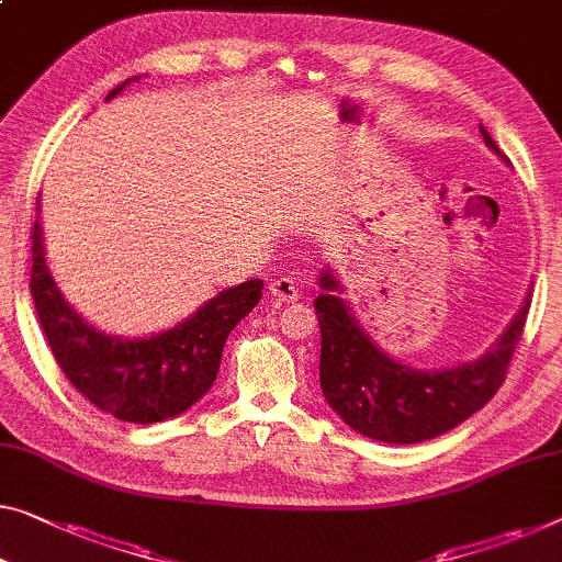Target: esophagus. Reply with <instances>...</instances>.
Returning a JSON list of instances; mask_svg holds the SVG:
<instances>
[{"mask_svg": "<svg viewBox=\"0 0 562 562\" xmlns=\"http://www.w3.org/2000/svg\"><path fill=\"white\" fill-rule=\"evenodd\" d=\"M270 295L274 300H280V303H295L300 292H297V284L292 282V278H278L270 282Z\"/></svg>", "mask_w": 562, "mask_h": 562, "instance_id": "1", "label": "esophagus"}]
</instances>
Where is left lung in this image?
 <instances>
[{
    "mask_svg": "<svg viewBox=\"0 0 562 562\" xmlns=\"http://www.w3.org/2000/svg\"><path fill=\"white\" fill-rule=\"evenodd\" d=\"M484 144L499 148L482 128ZM315 297L321 323V386L333 412L350 429L368 439L386 443H418L454 429L487 404L505 383L509 361L522 338L530 295L505 330V335L480 361L447 368V371H416L393 361L368 338L333 290L338 282L323 272Z\"/></svg>",
    "mask_w": 562,
    "mask_h": 562,
    "instance_id": "left-lung-1",
    "label": "left lung"
}]
</instances>
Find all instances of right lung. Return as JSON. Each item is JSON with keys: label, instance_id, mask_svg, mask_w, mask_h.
<instances>
[{"label": "right lung", "instance_id": "add662e5", "mask_svg": "<svg viewBox=\"0 0 562 562\" xmlns=\"http://www.w3.org/2000/svg\"><path fill=\"white\" fill-rule=\"evenodd\" d=\"M123 86L108 98L119 95ZM30 290L65 379L100 412L131 424H156L187 412L212 389L224 342L234 325L259 303L262 280H247L220 292L189 321L154 338H113L98 333L65 303L49 278L40 220H35Z\"/></svg>", "mask_w": 562, "mask_h": 562}]
</instances>
